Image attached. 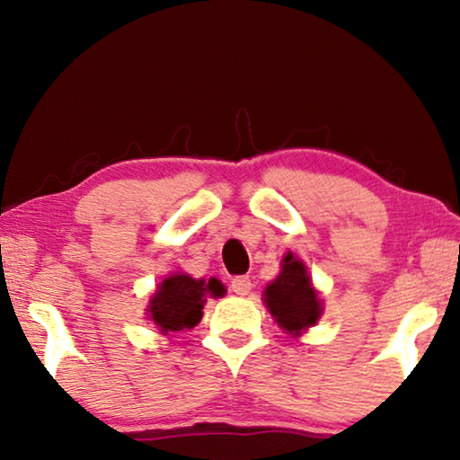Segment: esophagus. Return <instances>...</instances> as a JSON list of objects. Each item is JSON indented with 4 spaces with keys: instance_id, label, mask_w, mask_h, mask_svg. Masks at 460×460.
<instances>
[{
    "instance_id": "obj_1",
    "label": "esophagus",
    "mask_w": 460,
    "mask_h": 460,
    "mask_svg": "<svg viewBox=\"0 0 460 460\" xmlns=\"http://www.w3.org/2000/svg\"><path fill=\"white\" fill-rule=\"evenodd\" d=\"M252 279H249V276H235L231 279V290L235 292L237 296H245L249 294V290H252Z\"/></svg>"
}]
</instances>
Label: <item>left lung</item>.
I'll return each mask as SVG.
<instances>
[{
  "label": "left lung",
  "instance_id": "8db88e82",
  "mask_svg": "<svg viewBox=\"0 0 460 460\" xmlns=\"http://www.w3.org/2000/svg\"><path fill=\"white\" fill-rule=\"evenodd\" d=\"M263 294L271 316L288 334H298L302 329L316 324L321 316V300L310 284L305 263L292 253L286 255L282 271Z\"/></svg>",
  "mask_w": 460,
  "mask_h": 460
}]
</instances>
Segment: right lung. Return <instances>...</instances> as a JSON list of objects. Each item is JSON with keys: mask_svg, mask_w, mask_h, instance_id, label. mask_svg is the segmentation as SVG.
<instances>
[{"mask_svg": "<svg viewBox=\"0 0 460 460\" xmlns=\"http://www.w3.org/2000/svg\"><path fill=\"white\" fill-rule=\"evenodd\" d=\"M223 296L225 288L219 279H194L184 274L166 278L150 302V318L162 332L192 329L200 323L202 305L207 296Z\"/></svg>", "mask_w": 460, "mask_h": 460, "instance_id": "obj_1", "label": "right lung"}]
</instances>
